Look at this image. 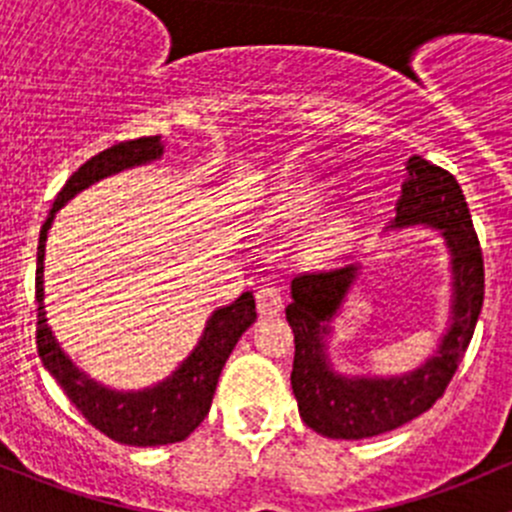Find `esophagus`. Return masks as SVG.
Instances as JSON below:
<instances>
[{
	"label": "esophagus",
	"instance_id": "obj_1",
	"mask_svg": "<svg viewBox=\"0 0 512 512\" xmlns=\"http://www.w3.org/2000/svg\"><path fill=\"white\" fill-rule=\"evenodd\" d=\"M255 297H257V309H260V314L282 312L285 299H282V287L277 285V282H265V285L257 289Z\"/></svg>",
	"mask_w": 512,
	"mask_h": 512
}]
</instances>
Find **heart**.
I'll list each match as a JSON object with an SVG mask.
<instances>
[{"label":"heart","instance_id":"heart-1","mask_svg":"<svg viewBox=\"0 0 512 512\" xmlns=\"http://www.w3.org/2000/svg\"><path fill=\"white\" fill-rule=\"evenodd\" d=\"M319 193L307 183L289 185L282 195V215L285 218H307L317 210ZM349 240V225L344 220H327L312 232V242L324 255H337Z\"/></svg>","mask_w":512,"mask_h":512}]
</instances>
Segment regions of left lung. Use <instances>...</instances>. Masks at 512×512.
Returning a JSON list of instances; mask_svg holds the SVG:
<instances>
[{
  "instance_id": "8db88e82",
  "label": "left lung",
  "mask_w": 512,
  "mask_h": 512,
  "mask_svg": "<svg viewBox=\"0 0 512 512\" xmlns=\"http://www.w3.org/2000/svg\"><path fill=\"white\" fill-rule=\"evenodd\" d=\"M411 225L436 227L446 237L451 252L453 304L448 319L451 324L436 354L409 374L344 376L329 364L324 337L332 332L329 322L337 317L361 265L307 272L292 280V302L285 309L294 332V364L289 379L299 416L322 436L359 441L414 421L441 399L471 344L483 307V252L458 180L421 156L406 160V180L391 227Z\"/></svg>"
}]
</instances>
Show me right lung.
Segmentation results:
<instances>
[{"mask_svg": "<svg viewBox=\"0 0 512 512\" xmlns=\"http://www.w3.org/2000/svg\"><path fill=\"white\" fill-rule=\"evenodd\" d=\"M160 156H163V138L148 136L116 143L86 160L56 195L54 208L46 223L41 225L39 252H36V304H39L36 307V349H39L41 361L69 396L71 404L81 411V416L103 436L126 443V446H165V443L185 441L208 416L227 356L235 349L242 332L257 319L255 297L252 292H242L232 304L215 309L213 317L205 324L198 347L173 371V376L143 391L106 389L61 352L59 342L46 324L44 312V242L56 210L64 208L76 193L101 178L121 173L133 165L151 163Z\"/></svg>", "mask_w": 512, "mask_h": 512, "instance_id": "add662e5", "label": "right lung"}]
</instances>
